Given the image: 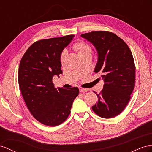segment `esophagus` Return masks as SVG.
<instances>
[{
  "label": "esophagus",
  "mask_w": 152,
  "mask_h": 152,
  "mask_svg": "<svg viewBox=\"0 0 152 152\" xmlns=\"http://www.w3.org/2000/svg\"><path fill=\"white\" fill-rule=\"evenodd\" d=\"M79 90L80 92H88V90L87 88H83L82 87H79Z\"/></svg>",
  "instance_id": "1"
}]
</instances>
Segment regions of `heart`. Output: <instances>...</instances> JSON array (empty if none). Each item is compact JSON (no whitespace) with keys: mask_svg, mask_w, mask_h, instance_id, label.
Instances as JSON below:
<instances>
[{"mask_svg":"<svg viewBox=\"0 0 152 152\" xmlns=\"http://www.w3.org/2000/svg\"><path fill=\"white\" fill-rule=\"evenodd\" d=\"M72 48L74 50H75L77 52L80 57L88 54H92V48H91V47L83 41H79L76 42L73 45ZM66 56L67 51H63L61 55H60V62L62 64L64 62Z\"/></svg>","mask_w":152,"mask_h":152,"instance_id":"heart-1","label":"heart"}]
</instances>
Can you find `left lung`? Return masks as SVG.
<instances>
[{"label":"left lung","mask_w":152,"mask_h":152,"mask_svg":"<svg viewBox=\"0 0 152 152\" xmlns=\"http://www.w3.org/2000/svg\"><path fill=\"white\" fill-rule=\"evenodd\" d=\"M81 36L96 48L98 61L94 72L101 75L104 83L100 93L94 92L98 101L92 108L102 118H113L127 105L135 85L131 51L122 39L110 32L94 31Z\"/></svg>","instance_id":"obj_1"}]
</instances>
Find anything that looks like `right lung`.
Here are the masks:
<instances>
[{
  "label": "right lung",
  "mask_w": 152,
  "mask_h": 152,
  "mask_svg": "<svg viewBox=\"0 0 152 152\" xmlns=\"http://www.w3.org/2000/svg\"><path fill=\"white\" fill-rule=\"evenodd\" d=\"M75 35L37 41L21 58L18 83L25 102L32 116L48 126L63 123L79 94L77 87L55 88L52 79L62 73L60 55Z\"/></svg>",
  "instance_id": "add662e5"
}]
</instances>
